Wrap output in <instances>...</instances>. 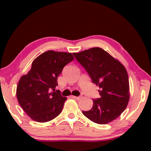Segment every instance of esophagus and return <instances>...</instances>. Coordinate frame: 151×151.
<instances>
[{
    "instance_id": "1",
    "label": "esophagus",
    "mask_w": 151,
    "mask_h": 151,
    "mask_svg": "<svg viewBox=\"0 0 151 151\" xmlns=\"http://www.w3.org/2000/svg\"><path fill=\"white\" fill-rule=\"evenodd\" d=\"M72 97L74 99H77V100H79L81 99L80 96H72Z\"/></svg>"
}]
</instances>
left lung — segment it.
<instances>
[{
    "mask_svg": "<svg viewBox=\"0 0 151 151\" xmlns=\"http://www.w3.org/2000/svg\"><path fill=\"white\" fill-rule=\"evenodd\" d=\"M73 55L92 82L99 86L101 97L93 99L92 108L83 111V114L99 124L114 121L125 110L129 101V77L124 66L100 47Z\"/></svg>",
    "mask_w": 151,
    "mask_h": 151,
    "instance_id": "obj_1",
    "label": "left lung"
}]
</instances>
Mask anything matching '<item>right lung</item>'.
Masks as SVG:
<instances>
[{"instance_id":"right-lung-1","label":"right lung","mask_w":151,"mask_h":151,"mask_svg":"<svg viewBox=\"0 0 151 151\" xmlns=\"http://www.w3.org/2000/svg\"><path fill=\"white\" fill-rule=\"evenodd\" d=\"M74 60L71 53L49 50L35 59L31 70L23 75L17 86V99L32 120L44 123L61 113L67 99L55 91L58 77L66 65Z\"/></svg>"}]
</instances>
